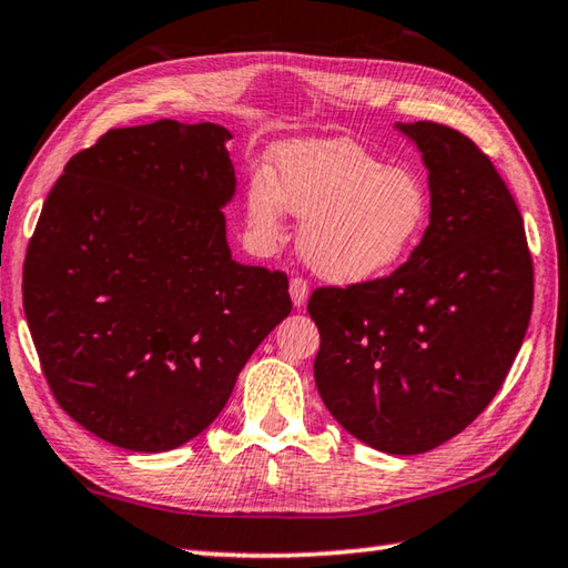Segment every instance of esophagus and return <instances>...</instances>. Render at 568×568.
Listing matches in <instances>:
<instances>
[{
    "mask_svg": "<svg viewBox=\"0 0 568 568\" xmlns=\"http://www.w3.org/2000/svg\"><path fill=\"white\" fill-rule=\"evenodd\" d=\"M307 295H310V287L303 281V277H293V281H291V300H293V305L297 310H303L307 305Z\"/></svg>",
    "mask_w": 568,
    "mask_h": 568,
    "instance_id": "obj_1",
    "label": "esophagus"
}]
</instances>
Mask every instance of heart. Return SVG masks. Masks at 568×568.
Returning <instances> with one entry per match:
<instances>
[{"mask_svg":"<svg viewBox=\"0 0 568 568\" xmlns=\"http://www.w3.org/2000/svg\"><path fill=\"white\" fill-rule=\"evenodd\" d=\"M248 224L261 241L283 236L285 214L303 219L300 255L335 285L369 283L394 271L416 246L430 216L424 180L386 166L357 142L325 138L283 144L275 180L248 184Z\"/></svg>","mask_w":568,"mask_h":568,"instance_id":"b5f03b06","label":"heart"}]
</instances>
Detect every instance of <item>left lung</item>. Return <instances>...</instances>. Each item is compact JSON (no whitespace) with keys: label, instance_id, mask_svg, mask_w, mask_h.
Masks as SVG:
<instances>
[{"label":"left lung","instance_id":"1","mask_svg":"<svg viewBox=\"0 0 568 568\" xmlns=\"http://www.w3.org/2000/svg\"><path fill=\"white\" fill-rule=\"evenodd\" d=\"M428 170V229L388 277L320 287L315 384L354 438L418 455L470 426L513 366L531 317V258L487 154L438 122H396Z\"/></svg>","mask_w":568,"mask_h":568}]
</instances>
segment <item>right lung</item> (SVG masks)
<instances>
[{
  "instance_id": "obj_1",
  "label": "right lung",
  "mask_w": 568,
  "mask_h": 568,
  "mask_svg": "<svg viewBox=\"0 0 568 568\" xmlns=\"http://www.w3.org/2000/svg\"><path fill=\"white\" fill-rule=\"evenodd\" d=\"M214 122L110 130L65 164L24 263V313L59 406L135 453L184 446L291 315L285 273L231 258L236 170Z\"/></svg>"
}]
</instances>
